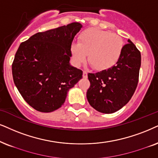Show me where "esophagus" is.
Returning <instances> with one entry per match:
<instances>
[{"mask_svg":"<svg viewBox=\"0 0 158 158\" xmlns=\"http://www.w3.org/2000/svg\"><path fill=\"white\" fill-rule=\"evenodd\" d=\"M83 78H87V72L86 71H83Z\"/></svg>","mask_w":158,"mask_h":158,"instance_id":"esophagus-1","label":"esophagus"}]
</instances>
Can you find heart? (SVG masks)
I'll list each match as a JSON object with an SVG mask.
<instances>
[{
	"label": "heart",
	"instance_id": "obj_1",
	"mask_svg": "<svg viewBox=\"0 0 158 158\" xmlns=\"http://www.w3.org/2000/svg\"><path fill=\"white\" fill-rule=\"evenodd\" d=\"M123 40L119 35L97 28L85 30L79 37V43L71 45V54L78 65L88 62L97 71L114 66L120 58Z\"/></svg>",
	"mask_w": 158,
	"mask_h": 158
}]
</instances>
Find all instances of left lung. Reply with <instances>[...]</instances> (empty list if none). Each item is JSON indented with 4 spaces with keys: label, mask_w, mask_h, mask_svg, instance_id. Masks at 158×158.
Returning a JSON list of instances; mask_svg holds the SVG:
<instances>
[{
    "label": "left lung",
    "mask_w": 158,
    "mask_h": 158,
    "mask_svg": "<svg viewBox=\"0 0 158 158\" xmlns=\"http://www.w3.org/2000/svg\"><path fill=\"white\" fill-rule=\"evenodd\" d=\"M127 41L116 65L87 75L90 82L87 101L99 112L111 114L119 110L128 103L136 89L141 53L131 40Z\"/></svg>",
    "instance_id": "8db88e82"
}]
</instances>
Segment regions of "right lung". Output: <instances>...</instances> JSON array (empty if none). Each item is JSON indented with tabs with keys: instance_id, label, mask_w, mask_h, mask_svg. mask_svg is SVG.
Segmentation results:
<instances>
[{
	"instance_id": "1",
	"label": "right lung",
	"mask_w": 158,
	"mask_h": 158,
	"mask_svg": "<svg viewBox=\"0 0 158 158\" xmlns=\"http://www.w3.org/2000/svg\"><path fill=\"white\" fill-rule=\"evenodd\" d=\"M82 25L72 23L39 32L22 42L12 63L14 82L24 100L35 110L60 108L71 88L82 78L71 66V44Z\"/></svg>"
}]
</instances>
